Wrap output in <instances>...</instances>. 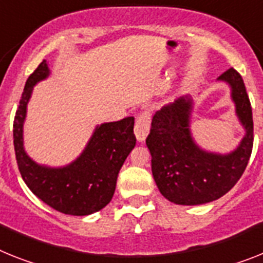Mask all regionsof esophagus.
Segmentation results:
<instances>
[{"label": "esophagus", "instance_id": "34e87169", "mask_svg": "<svg viewBox=\"0 0 263 263\" xmlns=\"http://www.w3.org/2000/svg\"><path fill=\"white\" fill-rule=\"evenodd\" d=\"M135 136L138 139V142H144L147 135H148L149 132V116L147 114H142L139 115L138 118H136V123H135Z\"/></svg>", "mask_w": 263, "mask_h": 263}]
</instances>
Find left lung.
Returning a JSON list of instances; mask_svg holds the SVG:
<instances>
[{"label": "left lung", "instance_id": "1", "mask_svg": "<svg viewBox=\"0 0 263 263\" xmlns=\"http://www.w3.org/2000/svg\"><path fill=\"white\" fill-rule=\"evenodd\" d=\"M230 87L235 115L245 135L227 154L203 149L191 134L193 99L187 96L156 112L145 144L151 152V168L159 191L170 202L196 206L219 199L243 174L253 148V112L243 80L230 68L218 77Z\"/></svg>", "mask_w": 263, "mask_h": 263}]
</instances>
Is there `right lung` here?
Listing matches in <instances>:
<instances>
[{
  "label": "right lung",
  "mask_w": 263,
  "mask_h": 263,
  "mask_svg": "<svg viewBox=\"0 0 263 263\" xmlns=\"http://www.w3.org/2000/svg\"><path fill=\"white\" fill-rule=\"evenodd\" d=\"M49 74L44 60L26 80L13 124L17 164L26 186L48 206L68 215H89L111 202L119 171L136 144L135 118L96 125L85 148L69 164H39L24 148V123L33 88Z\"/></svg>",
  "instance_id": "obj_1"
}]
</instances>
